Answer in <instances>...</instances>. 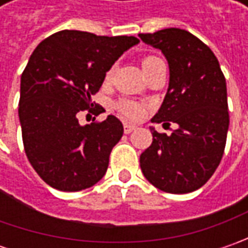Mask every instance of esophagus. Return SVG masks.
<instances>
[{
  "label": "esophagus",
  "instance_id": "34e87169",
  "mask_svg": "<svg viewBox=\"0 0 248 248\" xmlns=\"http://www.w3.org/2000/svg\"><path fill=\"white\" fill-rule=\"evenodd\" d=\"M135 129V125H129V124H124V134H131Z\"/></svg>",
  "mask_w": 248,
  "mask_h": 248
}]
</instances>
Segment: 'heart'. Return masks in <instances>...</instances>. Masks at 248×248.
<instances>
[{"mask_svg":"<svg viewBox=\"0 0 248 248\" xmlns=\"http://www.w3.org/2000/svg\"><path fill=\"white\" fill-rule=\"evenodd\" d=\"M158 58L156 56H148L142 61V69H145L146 66H149L152 62L157 61ZM117 109L121 113L123 117H125L127 120H137L139 119L142 114H143V108L135 103V102H131V100H121L117 105Z\"/></svg>","mask_w":248,"mask_h":248,"instance_id":"obj_1","label":"heart"}]
</instances>
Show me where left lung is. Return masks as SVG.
Segmentation results:
<instances>
[{"instance_id":"left-lung-1","label":"left lung","mask_w":248,"mask_h":248,"mask_svg":"<svg viewBox=\"0 0 248 248\" xmlns=\"http://www.w3.org/2000/svg\"><path fill=\"white\" fill-rule=\"evenodd\" d=\"M139 38L166 56L170 82L152 123H175L170 135L150 127L153 140L140 155L145 178L167 193H189L215 172L229 128L224 73L214 52L182 29H164Z\"/></svg>"}]
</instances>
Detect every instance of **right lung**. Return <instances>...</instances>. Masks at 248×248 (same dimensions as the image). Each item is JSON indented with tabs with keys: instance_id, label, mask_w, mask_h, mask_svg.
<instances>
[{
	"instance_id": "add662e5",
	"label": "right lung",
	"mask_w": 248,
	"mask_h": 248,
	"mask_svg": "<svg viewBox=\"0 0 248 248\" xmlns=\"http://www.w3.org/2000/svg\"><path fill=\"white\" fill-rule=\"evenodd\" d=\"M138 43L132 35L62 30L31 53L20 78L19 120L26 156L49 186L78 192L106 174L123 124L110 114L102 123L80 125L77 113L90 108L106 72Z\"/></svg>"
}]
</instances>
